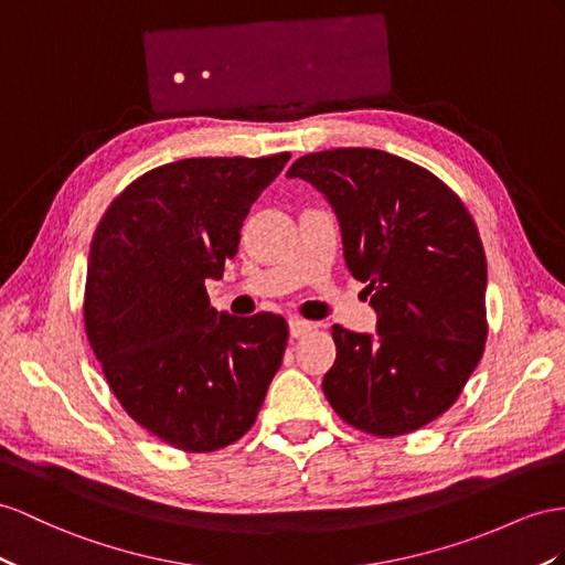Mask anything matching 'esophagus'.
<instances>
[{"label":"esophagus","instance_id":"1","mask_svg":"<svg viewBox=\"0 0 565 565\" xmlns=\"http://www.w3.org/2000/svg\"><path fill=\"white\" fill-rule=\"evenodd\" d=\"M310 329H312V322L300 320V317H291V320H288V334H291V339L306 337Z\"/></svg>","mask_w":565,"mask_h":565}]
</instances>
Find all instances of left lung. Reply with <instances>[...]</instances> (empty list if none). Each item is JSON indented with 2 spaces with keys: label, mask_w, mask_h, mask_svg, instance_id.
I'll return each mask as SVG.
<instances>
[{
  "label": "left lung",
  "mask_w": 565,
  "mask_h": 565,
  "mask_svg": "<svg viewBox=\"0 0 565 565\" xmlns=\"http://www.w3.org/2000/svg\"><path fill=\"white\" fill-rule=\"evenodd\" d=\"M286 177L334 210L345 265L377 312L374 334L331 327L327 401L374 437L425 427L484 353L487 257L472 216L434 173L384 150L312 152Z\"/></svg>",
  "instance_id": "1"
}]
</instances>
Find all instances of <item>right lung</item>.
<instances>
[{
    "instance_id": "1",
    "label": "right lung",
    "mask_w": 565,
    "mask_h": 565,
    "mask_svg": "<svg viewBox=\"0 0 565 565\" xmlns=\"http://www.w3.org/2000/svg\"><path fill=\"white\" fill-rule=\"evenodd\" d=\"M288 152L193 157L157 167L111 202L88 257L85 331L114 396L183 451H216L248 431L288 341L284 317L210 306L241 226Z\"/></svg>"
}]
</instances>
